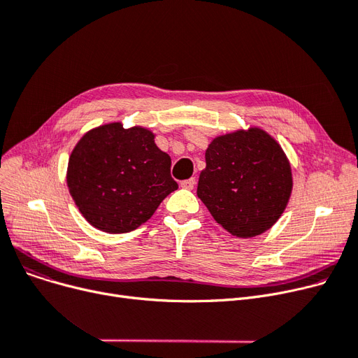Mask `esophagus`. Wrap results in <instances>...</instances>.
Returning <instances> with one entry per match:
<instances>
[{
	"label": "esophagus",
	"mask_w": 358,
	"mask_h": 358,
	"mask_svg": "<svg viewBox=\"0 0 358 358\" xmlns=\"http://www.w3.org/2000/svg\"><path fill=\"white\" fill-rule=\"evenodd\" d=\"M182 189H185V190H193L194 189V185H196V180L194 178H189V180H184V181H181V184H180Z\"/></svg>",
	"instance_id": "esophagus-1"
}]
</instances>
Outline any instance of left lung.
Instances as JSON below:
<instances>
[{"mask_svg":"<svg viewBox=\"0 0 358 358\" xmlns=\"http://www.w3.org/2000/svg\"><path fill=\"white\" fill-rule=\"evenodd\" d=\"M197 196L236 238L264 234L289 203L292 166L280 143L259 127L216 136L206 149Z\"/></svg>","mask_w":358,"mask_h":358,"instance_id":"obj_1","label":"left lung"}]
</instances>
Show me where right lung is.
<instances>
[{"mask_svg": "<svg viewBox=\"0 0 358 358\" xmlns=\"http://www.w3.org/2000/svg\"><path fill=\"white\" fill-rule=\"evenodd\" d=\"M146 127L120 122L88 130L72 149L69 193L91 227L107 234L135 231L178 189L171 158Z\"/></svg>", "mask_w": 358, "mask_h": 358, "instance_id": "obj_1", "label": "right lung"}]
</instances>
